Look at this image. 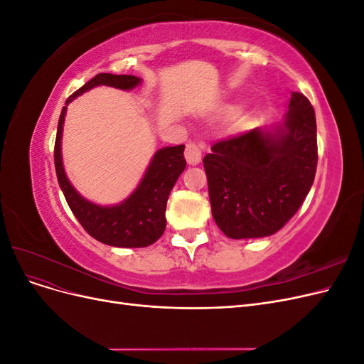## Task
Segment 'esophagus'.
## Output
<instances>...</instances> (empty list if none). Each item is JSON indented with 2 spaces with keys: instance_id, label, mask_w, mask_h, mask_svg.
<instances>
[{
  "instance_id": "esophagus-1",
  "label": "esophagus",
  "mask_w": 364,
  "mask_h": 364,
  "mask_svg": "<svg viewBox=\"0 0 364 364\" xmlns=\"http://www.w3.org/2000/svg\"><path fill=\"white\" fill-rule=\"evenodd\" d=\"M202 142H190L186 144L185 149V159L190 165H197L202 161V150H203Z\"/></svg>"
}]
</instances>
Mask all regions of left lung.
<instances>
[{
  "label": "left lung",
  "mask_w": 364,
  "mask_h": 364,
  "mask_svg": "<svg viewBox=\"0 0 364 364\" xmlns=\"http://www.w3.org/2000/svg\"><path fill=\"white\" fill-rule=\"evenodd\" d=\"M203 167L213 217L226 237L278 232L314 182L317 135L311 103L291 92L282 121L217 142L203 158Z\"/></svg>",
  "instance_id": "obj_1"
}]
</instances>
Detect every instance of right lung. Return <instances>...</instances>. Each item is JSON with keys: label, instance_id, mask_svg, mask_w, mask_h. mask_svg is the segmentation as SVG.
<instances>
[{"label": "right lung", "instance_id": "right-lung-1", "mask_svg": "<svg viewBox=\"0 0 364 364\" xmlns=\"http://www.w3.org/2000/svg\"><path fill=\"white\" fill-rule=\"evenodd\" d=\"M142 79L126 74H97L94 79L77 90L62 107L56 144H54V165L60 190L67 199L73 214L87 234L103 245L114 247H147L155 243L167 226L165 208L176 181L185 170V146L162 147L153 155L149 167L136 188L123 202L115 205H97L77 191L65 173L62 159V134L68 105L79 95L95 86H111L121 91H132Z\"/></svg>", "mask_w": 364, "mask_h": 364}]
</instances>
